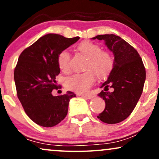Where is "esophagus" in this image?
I'll return each instance as SVG.
<instances>
[{"label":"esophagus","mask_w":159,"mask_h":159,"mask_svg":"<svg viewBox=\"0 0 159 159\" xmlns=\"http://www.w3.org/2000/svg\"><path fill=\"white\" fill-rule=\"evenodd\" d=\"M79 96L85 98H88V99H90V98H93V96L90 94H79Z\"/></svg>","instance_id":"1"}]
</instances>
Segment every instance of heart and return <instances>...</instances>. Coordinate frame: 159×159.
<instances>
[{
  "label": "heart",
  "mask_w": 159,
  "mask_h": 159,
  "mask_svg": "<svg viewBox=\"0 0 159 159\" xmlns=\"http://www.w3.org/2000/svg\"><path fill=\"white\" fill-rule=\"evenodd\" d=\"M77 50L82 55L88 58L84 70L82 74H75L66 80L65 85L68 90L78 93H84L93 85L95 76L98 79H105L114 68V61L113 57L106 51H102L99 45L84 40L77 45ZM70 56L66 50H63L58 54L57 62L59 69L64 73H68Z\"/></svg>",
  "instance_id": "b5f03b06"
}]
</instances>
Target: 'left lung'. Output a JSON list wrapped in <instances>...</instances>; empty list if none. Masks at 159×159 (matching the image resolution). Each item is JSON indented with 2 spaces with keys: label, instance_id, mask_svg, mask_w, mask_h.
I'll return each mask as SVG.
<instances>
[{
  "label": "left lung",
  "instance_id": "obj_1",
  "mask_svg": "<svg viewBox=\"0 0 159 159\" xmlns=\"http://www.w3.org/2000/svg\"><path fill=\"white\" fill-rule=\"evenodd\" d=\"M104 40L114 57V65L98 94L105 102V108L97 117L107 124L120 123L135 107L143 92L146 70L139 54L126 41L114 34H104L92 39ZM112 88L111 92L108 91Z\"/></svg>",
  "mask_w": 159,
  "mask_h": 159
}]
</instances>
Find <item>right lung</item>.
I'll list each match as a JSON object with an SVG mask.
<instances>
[{"label":"right lung","instance_id":"right-lung-1","mask_svg":"<svg viewBox=\"0 0 159 159\" xmlns=\"http://www.w3.org/2000/svg\"><path fill=\"white\" fill-rule=\"evenodd\" d=\"M79 39L48 34L20 54L14 71L17 96L25 113L37 125L53 127L66 116L69 101L75 94L67 91L52 95V90L58 89L56 76L61 72L57 57Z\"/></svg>","mask_w":159,"mask_h":159}]
</instances>
